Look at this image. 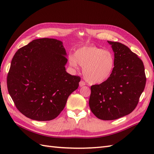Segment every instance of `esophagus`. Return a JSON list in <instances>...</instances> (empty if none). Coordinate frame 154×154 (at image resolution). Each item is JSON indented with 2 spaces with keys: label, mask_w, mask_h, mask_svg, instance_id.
I'll return each instance as SVG.
<instances>
[{
  "label": "esophagus",
  "mask_w": 154,
  "mask_h": 154,
  "mask_svg": "<svg viewBox=\"0 0 154 154\" xmlns=\"http://www.w3.org/2000/svg\"><path fill=\"white\" fill-rule=\"evenodd\" d=\"M85 85V83L82 80H81L80 82V83H79V85H80V87H83V86H84Z\"/></svg>",
  "instance_id": "esophagus-1"
}]
</instances>
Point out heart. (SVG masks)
Returning a JSON list of instances; mask_svg holds the SVG:
<instances>
[{"label": "heart", "mask_w": 154, "mask_h": 154, "mask_svg": "<svg viewBox=\"0 0 154 154\" xmlns=\"http://www.w3.org/2000/svg\"><path fill=\"white\" fill-rule=\"evenodd\" d=\"M69 63L75 69L78 63L83 67V76L90 84H100L111 76L115 66V58L110 51L90 45L80 48L74 55H70Z\"/></svg>", "instance_id": "heart-1"}]
</instances>
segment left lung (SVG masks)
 Masks as SVG:
<instances>
[{
	"instance_id": "obj_1",
	"label": "left lung",
	"mask_w": 154,
	"mask_h": 154,
	"mask_svg": "<svg viewBox=\"0 0 154 154\" xmlns=\"http://www.w3.org/2000/svg\"><path fill=\"white\" fill-rule=\"evenodd\" d=\"M114 53L110 78L91 87L89 106L97 118L114 120L131 113L144 89L146 76L142 60L127 46L107 41Z\"/></svg>"
}]
</instances>
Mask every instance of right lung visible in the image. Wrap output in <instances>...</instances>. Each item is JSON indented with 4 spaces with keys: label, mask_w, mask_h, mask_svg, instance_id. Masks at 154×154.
Wrapping results in <instances>:
<instances>
[{
    "label": "right lung",
    "mask_w": 154,
    "mask_h": 154,
    "mask_svg": "<svg viewBox=\"0 0 154 154\" xmlns=\"http://www.w3.org/2000/svg\"><path fill=\"white\" fill-rule=\"evenodd\" d=\"M66 51L62 41L36 39L18 49L8 74L9 94L27 118L50 121L63 110L80 78L66 71Z\"/></svg>",
    "instance_id": "1"
}]
</instances>
